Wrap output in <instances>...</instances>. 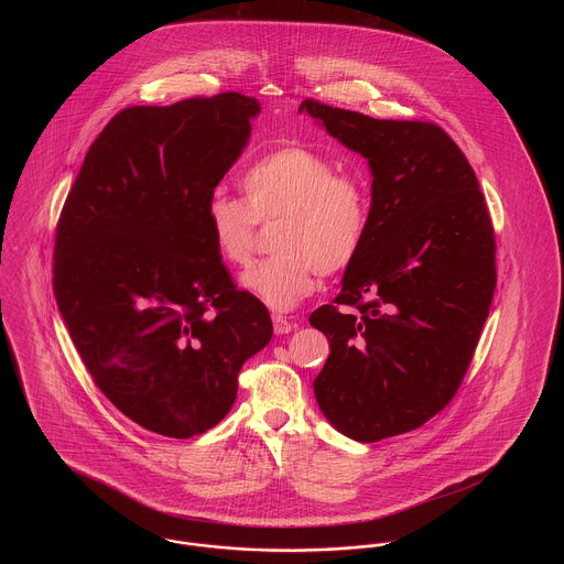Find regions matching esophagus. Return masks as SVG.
<instances>
[{"instance_id":"esophagus-1","label":"esophagus","mask_w":564,"mask_h":564,"mask_svg":"<svg viewBox=\"0 0 564 564\" xmlns=\"http://www.w3.org/2000/svg\"><path fill=\"white\" fill-rule=\"evenodd\" d=\"M272 325H274V334H276V336L290 334V332H294L295 329V323L288 322V319L281 317V315H274V317H272Z\"/></svg>"}]
</instances>
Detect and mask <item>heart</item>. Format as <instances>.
Segmentation results:
<instances>
[{
	"instance_id": "heart-1",
	"label": "heart",
	"mask_w": 564,
	"mask_h": 564,
	"mask_svg": "<svg viewBox=\"0 0 564 564\" xmlns=\"http://www.w3.org/2000/svg\"><path fill=\"white\" fill-rule=\"evenodd\" d=\"M245 200L217 189L207 226L217 256L249 262L258 221L281 219L279 253L242 272L241 288L276 313L292 311L317 285V270L338 274L357 260L370 228V188L359 173H338L322 154L292 145L253 162L242 175Z\"/></svg>"
}]
</instances>
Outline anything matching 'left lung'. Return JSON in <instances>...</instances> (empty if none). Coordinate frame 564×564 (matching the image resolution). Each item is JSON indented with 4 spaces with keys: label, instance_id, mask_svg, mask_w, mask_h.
I'll return each mask as SVG.
<instances>
[{
    "label": "left lung",
    "instance_id": "1",
    "mask_svg": "<svg viewBox=\"0 0 564 564\" xmlns=\"http://www.w3.org/2000/svg\"><path fill=\"white\" fill-rule=\"evenodd\" d=\"M297 111L372 173L366 242L334 304L308 322L329 340L313 382L323 416L355 442H378L455 398L497 285L495 230L471 164L437 124L313 99Z\"/></svg>",
    "mask_w": 564,
    "mask_h": 564
}]
</instances>
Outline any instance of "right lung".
I'll use <instances>...</instances> for the list:
<instances>
[{"instance_id": "obj_1", "label": "right lung", "mask_w": 564, "mask_h": 564, "mask_svg": "<svg viewBox=\"0 0 564 564\" xmlns=\"http://www.w3.org/2000/svg\"><path fill=\"white\" fill-rule=\"evenodd\" d=\"M239 93L122 109L90 145L54 241V297L95 384L143 430L186 440L237 400L272 338L215 251L207 200L251 134Z\"/></svg>"}]
</instances>
